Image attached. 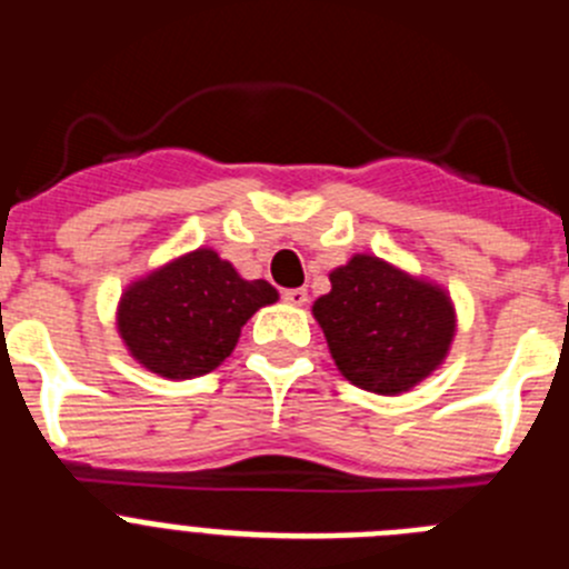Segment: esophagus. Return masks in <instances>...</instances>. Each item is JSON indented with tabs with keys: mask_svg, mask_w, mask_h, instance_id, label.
Instances as JSON below:
<instances>
[{
	"mask_svg": "<svg viewBox=\"0 0 569 569\" xmlns=\"http://www.w3.org/2000/svg\"><path fill=\"white\" fill-rule=\"evenodd\" d=\"M281 299L288 301V305H293V308H301V305H308V290L305 288L284 290V293H281Z\"/></svg>",
	"mask_w": 569,
	"mask_h": 569,
	"instance_id": "obj_1",
	"label": "esophagus"
}]
</instances>
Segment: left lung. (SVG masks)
<instances>
[{
  "label": "left lung",
  "instance_id": "obj_1",
  "mask_svg": "<svg viewBox=\"0 0 569 569\" xmlns=\"http://www.w3.org/2000/svg\"><path fill=\"white\" fill-rule=\"evenodd\" d=\"M330 356L350 385L399 396L439 370L456 336L445 288L370 253L330 273V293L313 301Z\"/></svg>",
  "mask_w": 569,
  "mask_h": 569
}]
</instances>
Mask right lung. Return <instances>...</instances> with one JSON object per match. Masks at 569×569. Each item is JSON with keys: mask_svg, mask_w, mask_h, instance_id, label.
<instances>
[{"mask_svg": "<svg viewBox=\"0 0 569 569\" xmlns=\"http://www.w3.org/2000/svg\"><path fill=\"white\" fill-rule=\"evenodd\" d=\"M276 299L268 281L241 279L216 250L199 248L128 284L116 328L150 373L196 379L222 365L250 316Z\"/></svg>", "mask_w": 569, "mask_h": 569, "instance_id": "obj_1", "label": "right lung"}]
</instances>
